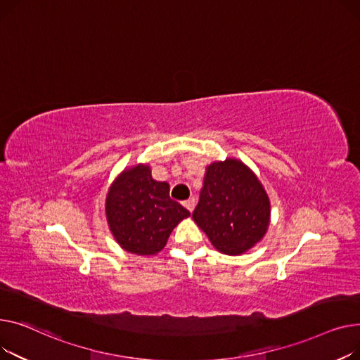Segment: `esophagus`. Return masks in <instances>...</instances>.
I'll return each instance as SVG.
<instances>
[{"instance_id":"obj_1","label":"esophagus","mask_w":360,"mask_h":360,"mask_svg":"<svg viewBox=\"0 0 360 360\" xmlns=\"http://www.w3.org/2000/svg\"><path fill=\"white\" fill-rule=\"evenodd\" d=\"M183 205L190 210V212H193V209H195V206H196V199H195V198H188L187 200L183 202Z\"/></svg>"}]
</instances>
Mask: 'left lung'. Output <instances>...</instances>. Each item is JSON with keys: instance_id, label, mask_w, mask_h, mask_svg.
Masks as SVG:
<instances>
[{"instance_id": "8db88e82", "label": "left lung", "mask_w": 360, "mask_h": 360, "mask_svg": "<svg viewBox=\"0 0 360 360\" xmlns=\"http://www.w3.org/2000/svg\"><path fill=\"white\" fill-rule=\"evenodd\" d=\"M192 217L218 251L237 256L264 237L270 202L256 174L244 162L226 158L206 167Z\"/></svg>"}]
</instances>
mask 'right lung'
Returning a JSON list of instances; mask_svg holds the SVG:
<instances>
[{"label": "right lung", "mask_w": 360, "mask_h": 360, "mask_svg": "<svg viewBox=\"0 0 360 360\" xmlns=\"http://www.w3.org/2000/svg\"><path fill=\"white\" fill-rule=\"evenodd\" d=\"M188 215L186 207L170 198L168 183L154 180L145 164L122 172L105 198V218L115 240L139 256L157 255Z\"/></svg>", "instance_id": "obj_1"}]
</instances>
